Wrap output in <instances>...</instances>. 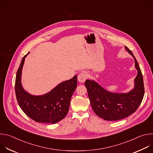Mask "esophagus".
Segmentation results:
<instances>
[{
  "instance_id": "esophagus-1",
  "label": "esophagus",
  "mask_w": 153,
  "mask_h": 153,
  "mask_svg": "<svg viewBox=\"0 0 153 153\" xmlns=\"http://www.w3.org/2000/svg\"><path fill=\"white\" fill-rule=\"evenodd\" d=\"M87 79V74L86 73H80L79 75H78V77H77V79H78V81L80 83H83L84 82L86 79Z\"/></svg>"
}]
</instances>
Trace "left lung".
<instances>
[{
    "label": "left lung",
    "mask_w": 153,
    "mask_h": 153,
    "mask_svg": "<svg viewBox=\"0 0 153 153\" xmlns=\"http://www.w3.org/2000/svg\"><path fill=\"white\" fill-rule=\"evenodd\" d=\"M126 50L135 60L137 75L134 79V87L126 93H116L106 91L93 80H86L85 85L88 91L91 107L100 117L108 121L124 119L134 113L141 103L144 96L143 76L139 65L131 51Z\"/></svg>",
    "instance_id": "obj_1"
}]
</instances>
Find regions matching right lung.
Listing matches in <instances>:
<instances>
[{"mask_svg": "<svg viewBox=\"0 0 153 153\" xmlns=\"http://www.w3.org/2000/svg\"><path fill=\"white\" fill-rule=\"evenodd\" d=\"M28 54L22 60L16 77L15 92L19 105L30 118L37 122L57 123L69 111L71 98L77 87V76L61 82L48 93L32 95L24 89L21 83L22 70Z\"/></svg>", "mask_w": 153, "mask_h": 153, "instance_id": "1", "label": "right lung"}]
</instances>
